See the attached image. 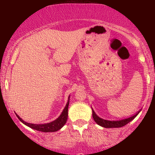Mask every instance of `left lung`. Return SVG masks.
Instances as JSON below:
<instances>
[{"instance_id":"8db88e82","label":"left lung","mask_w":155,"mask_h":155,"mask_svg":"<svg viewBox=\"0 0 155 155\" xmlns=\"http://www.w3.org/2000/svg\"><path fill=\"white\" fill-rule=\"evenodd\" d=\"M140 111V110L139 111H138L135 115L133 116L129 117V118L127 119H123V120H117V121H110V120H104V119L100 118L97 114L95 113V111H93L92 109V117H93L94 120L95 122L99 125L102 126V127H106V128H114V127H123V126L127 124V123H129L130 122H131L133 119L136 117L137 115L139 114V112Z\"/></svg>"}]
</instances>
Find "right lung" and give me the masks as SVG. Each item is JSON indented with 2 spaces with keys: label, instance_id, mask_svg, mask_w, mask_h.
<instances>
[{
  "label": "right lung",
  "instance_id": "1",
  "mask_svg": "<svg viewBox=\"0 0 155 155\" xmlns=\"http://www.w3.org/2000/svg\"><path fill=\"white\" fill-rule=\"evenodd\" d=\"M69 98H70V95L68 97V100L67 104L65 106V108L63 109V112L61 113V114L60 115V117H58L57 120H55L52 122H49V123H46V124H31L28 123V122H25L24 120H22V119L19 117L18 115L16 114L17 117H18V119L23 124H25V125L28 126L29 127H31L32 129H34L35 130L41 131V132H44V133H49V132H55V131L59 130L60 129H61L63 127L64 124L66 123L67 119H68V105H69Z\"/></svg>",
  "mask_w": 155,
  "mask_h": 155
}]
</instances>
